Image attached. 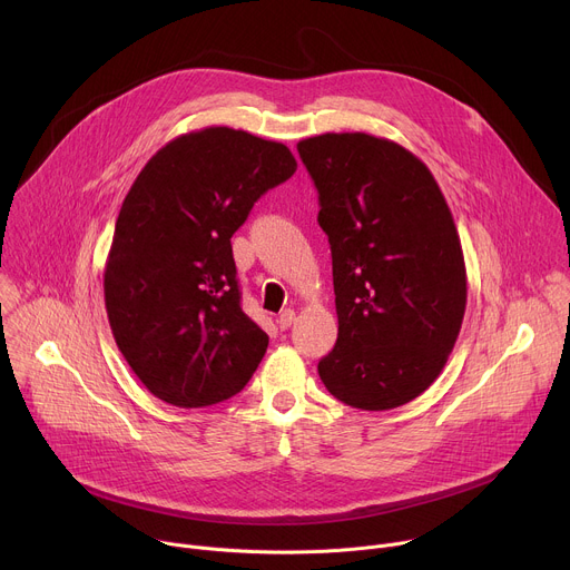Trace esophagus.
<instances>
[{
    "label": "esophagus",
    "mask_w": 570,
    "mask_h": 570,
    "mask_svg": "<svg viewBox=\"0 0 570 570\" xmlns=\"http://www.w3.org/2000/svg\"><path fill=\"white\" fill-rule=\"evenodd\" d=\"M293 322H295V311H291V308H286V311H282V313L277 315V327H279L282 332H286Z\"/></svg>",
    "instance_id": "esophagus-1"
}]
</instances>
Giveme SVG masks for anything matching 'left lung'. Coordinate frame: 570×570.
I'll use <instances>...</instances> for the list:
<instances>
[{
    "mask_svg": "<svg viewBox=\"0 0 570 570\" xmlns=\"http://www.w3.org/2000/svg\"><path fill=\"white\" fill-rule=\"evenodd\" d=\"M297 153L330 236L336 347L317 374L336 399L390 411L442 372L466 306V271L451 209L424 161L367 132H324Z\"/></svg>",
    "mask_w": 570,
    "mask_h": 570,
    "instance_id": "obj_1",
    "label": "left lung"
}]
</instances>
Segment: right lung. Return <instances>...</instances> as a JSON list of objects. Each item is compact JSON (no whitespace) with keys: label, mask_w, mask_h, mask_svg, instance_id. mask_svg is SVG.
Here are the masks:
<instances>
[{"label":"right lung","mask_w":570,"mask_h":570,"mask_svg":"<svg viewBox=\"0 0 570 570\" xmlns=\"http://www.w3.org/2000/svg\"><path fill=\"white\" fill-rule=\"evenodd\" d=\"M295 169L288 146L209 126L161 146L135 178L104 293L119 352L157 399L203 409L255 374L268 336L240 308L229 238Z\"/></svg>","instance_id":"1"}]
</instances>
